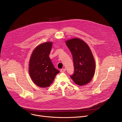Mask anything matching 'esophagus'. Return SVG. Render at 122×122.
I'll use <instances>...</instances> for the list:
<instances>
[{
    "instance_id": "esophagus-1",
    "label": "esophagus",
    "mask_w": 122,
    "mask_h": 122,
    "mask_svg": "<svg viewBox=\"0 0 122 122\" xmlns=\"http://www.w3.org/2000/svg\"><path fill=\"white\" fill-rule=\"evenodd\" d=\"M65 71H66V69H65V68L61 69L60 70V72H65Z\"/></svg>"
}]
</instances>
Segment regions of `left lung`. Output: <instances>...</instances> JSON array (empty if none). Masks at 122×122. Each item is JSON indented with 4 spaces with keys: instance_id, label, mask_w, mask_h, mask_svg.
<instances>
[{
    "instance_id": "left-lung-1",
    "label": "left lung",
    "mask_w": 122,
    "mask_h": 122,
    "mask_svg": "<svg viewBox=\"0 0 122 122\" xmlns=\"http://www.w3.org/2000/svg\"><path fill=\"white\" fill-rule=\"evenodd\" d=\"M73 56L74 73L70 76L76 84L86 85L91 81L95 73V63L88 45L82 40L75 38L66 41Z\"/></svg>"
}]
</instances>
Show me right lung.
Masks as SVG:
<instances>
[{
  "mask_svg": "<svg viewBox=\"0 0 122 122\" xmlns=\"http://www.w3.org/2000/svg\"><path fill=\"white\" fill-rule=\"evenodd\" d=\"M52 42H46L37 46L33 50L29 62V72L31 80L41 87H47L60 72L54 67L49 58Z\"/></svg>",
  "mask_w": 122,
  "mask_h": 122,
  "instance_id": "add662e5",
  "label": "right lung"
}]
</instances>
